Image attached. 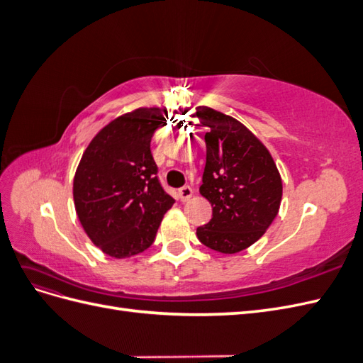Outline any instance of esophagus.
<instances>
[{"mask_svg": "<svg viewBox=\"0 0 363 363\" xmlns=\"http://www.w3.org/2000/svg\"><path fill=\"white\" fill-rule=\"evenodd\" d=\"M192 194H194V191H192V188L189 184H184L183 188H180V191H179V195H180V200L182 201H188L191 196H192Z\"/></svg>", "mask_w": 363, "mask_h": 363, "instance_id": "1", "label": "esophagus"}]
</instances>
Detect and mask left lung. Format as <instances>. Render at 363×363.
<instances>
[{"label": "left lung", "mask_w": 363, "mask_h": 363, "mask_svg": "<svg viewBox=\"0 0 363 363\" xmlns=\"http://www.w3.org/2000/svg\"><path fill=\"white\" fill-rule=\"evenodd\" d=\"M196 116L207 127L200 194L213 207L196 236L206 247L233 255L255 244L277 216L281 179L269 151L244 124L206 106L196 107Z\"/></svg>", "instance_id": "1"}]
</instances>
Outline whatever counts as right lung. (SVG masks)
Wrapping results in <instances>:
<instances>
[{
  "mask_svg": "<svg viewBox=\"0 0 363 363\" xmlns=\"http://www.w3.org/2000/svg\"><path fill=\"white\" fill-rule=\"evenodd\" d=\"M168 118L159 107L116 118L83 152L74 177V203L92 242L125 259L155 242L163 215L175 203L157 177L151 138Z\"/></svg>",
  "mask_w": 363,
  "mask_h": 363,
  "instance_id": "obj_1",
  "label": "right lung"
}]
</instances>
